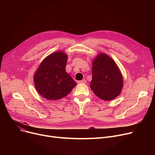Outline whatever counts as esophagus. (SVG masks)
I'll return each mask as SVG.
<instances>
[{"label": "esophagus", "mask_w": 155, "mask_h": 155, "mask_svg": "<svg viewBox=\"0 0 155 155\" xmlns=\"http://www.w3.org/2000/svg\"><path fill=\"white\" fill-rule=\"evenodd\" d=\"M86 82H87L86 80L84 79V80H80V81H78V84H85Z\"/></svg>", "instance_id": "34e87169"}]
</instances>
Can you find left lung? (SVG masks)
<instances>
[{
	"mask_svg": "<svg viewBox=\"0 0 155 155\" xmlns=\"http://www.w3.org/2000/svg\"><path fill=\"white\" fill-rule=\"evenodd\" d=\"M92 80L91 88L104 101L116 99L123 87V77L117 64L104 53L97 55L92 61Z\"/></svg>",
	"mask_w": 155,
	"mask_h": 155,
	"instance_id": "obj_1",
	"label": "left lung"
}]
</instances>
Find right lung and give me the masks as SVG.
<instances>
[{"label": "right lung", "instance_id": "add662e5", "mask_svg": "<svg viewBox=\"0 0 155 155\" xmlns=\"http://www.w3.org/2000/svg\"><path fill=\"white\" fill-rule=\"evenodd\" d=\"M68 55L58 51L46 56L34 75L36 91L50 101L61 99L70 94L77 83L67 73Z\"/></svg>", "mask_w": 155, "mask_h": 155}]
</instances>
